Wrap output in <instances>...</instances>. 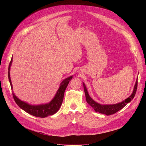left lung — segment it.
Masks as SVG:
<instances>
[{
	"mask_svg": "<svg viewBox=\"0 0 146 146\" xmlns=\"http://www.w3.org/2000/svg\"><path fill=\"white\" fill-rule=\"evenodd\" d=\"M83 85L84 88V91H85L86 102L92 106V108L94 109L95 112L105 114L106 115H112L117 112L118 111L123 108L127 104H128L129 102H131V101L134 98L137 88V79L135 82V84L134 85L132 94L128 98L125 99L124 101L116 104L102 105L95 102L94 99L89 96L85 84L83 83Z\"/></svg>",
	"mask_w": 146,
	"mask_h": 146,
	"instance_id": "left-lung-1",
	"label": "left lung"
}]
</instances>
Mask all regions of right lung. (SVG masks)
<instances>
[{
  "instance_id": "obj_1",
  "label": "right lung",
  "mask_w": 146,
  "mask_h": 146,
  "mask_svg": "<svg viewBox=\"0 0 146 146\" xmlns=\"http://www.w3.org/2000/svg\"><path fill=\"white\" fill-rule=\"evenodd\" d=\"M12 63V57L11 59V62L9 65L8 68V78L11 84V89H13L12 84L10 77V70H11V66ZM73 78V76H71L70 77H68L66 79H64L60 85V87L57 90V92L53 98L52 100L47 103L41 105H31L28 104L26 102L21 101L16 95L14 94L13 92V97L15 102L20 107V108L25 111L26 112L32 115L33 116L37 117H41V118H45L47 117L49 115H52L56 113L58 110L60 109V106L62 104L63 98H64V94L65 90L69 83V82Z\"/></svg>"
}]
</instances>
